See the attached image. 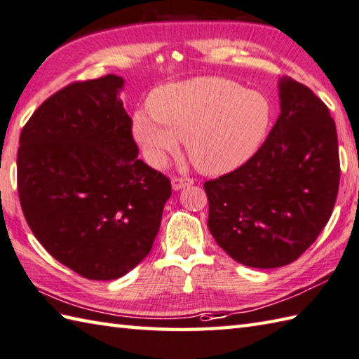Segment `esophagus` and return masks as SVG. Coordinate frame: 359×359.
Returning <instances> with one entry per match:
<instances>
[{
	"label": "esophagus",
	"instance_id": "34e87169",
	"mask_svg": "<svg viewBox=\"0 0 359 359\" xmlns=\"http://www.w3.org/2000/svg\"><path fill=\"white\" fill-rule=\"evenodd\" d=\"M190 184H194V181L190 178H172V189L177 190V192Z\"/></svg>",
	"mask_w": 359,
	"mask_h": 359
}]
</instances>
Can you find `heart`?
Segmentation results:
<instances>
[{"instance_id": "1", "label": "heart", "mask_w": 359, "mask_h": 359, "mask_svg": "<svg viewBox=\"0 0 359 359\" xmlns=\"http://www.w3.org/2000/svg\"><path fill=\"white\" fill-rule=\"evenodd\" d=\"M149 114L136 113V141L156 167L186 144L196 170L210 177L245 165L265 142L273 119L265 94L222 77H194L153 90Z\"/></svg>"}]
</instances>
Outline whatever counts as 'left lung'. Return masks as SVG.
<instances>
[{
	"label": "left lung",
	"mask_w": 359,
	"mask_h": 359,
	"mask_svg": "<svg viewBox=\"0 0 359 359\" xmlns=\"http://www.w3.org/2000/svg\"><path fill=\"white\" fill-rule=\"evenodd\" d=\"M280 114L240 169L204 182L208 228L241 265L279 268L310 248L339 187L338 135L325 104L305 85L279 80Z\"/></svg>",
	"instance_id": "left-lung-1"
}]
</instances>
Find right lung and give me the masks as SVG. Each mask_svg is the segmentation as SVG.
<instances>
[{"label":"right lung","mask_w":359,"mask_h":359,"mask_svg":"<svg viewBox=\"0 0 359 359\" xmlns=\"http://www.w3.org/2000/svg\"><path fill=\"white\" fill-rule=\"evenodd\" d=\"M119 76L77 82L36 108L20 135L17 180L29 228L91 280L131 271L153 246L169 178L137 159Z\"/></svg>","instance_id":"obj_1"}]
</instances>
